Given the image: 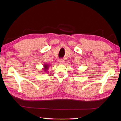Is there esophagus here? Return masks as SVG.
Listing matches in <instances>:
<instances>
[{
  "label": "esophagus",
  "mask_w": 121,
  "mask_h": 121,
  "mask_svg": "<svg viewBox=\"0 0 121 121\" xmlns=\"http://www.w3.org/2000/svg\"><path fill=\"white\" fill-rule=\"evenodd\" d=\"M59 63H61V64H62V63H63V62H64V60H63L62 59H60L59 60Z\"/></svg>",
  "instance_id": "34e87169"
}]
</instances>
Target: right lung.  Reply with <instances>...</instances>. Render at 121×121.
Returning a JSON list of instances; mask_svg holds the SVG:
<instances>
[{"label": "right lung", "instance_id": "add662e5", "mask_svg": "<svg viewBox=\"0 0 121 121\" xmlns=\"http://www.w3.org/2000/svg\"><path fill=\"white\" fill-rule=\"evenodd\" d=\"M43 66V70L44 72H47L48 69L50 66V65L47 63H45Z\"/></svg>", "mask_w": 121, "mask_h": 121}]
</instances>
